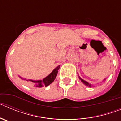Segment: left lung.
I'll list each match as a JSON object with an SVG mask.
<instances>
[{"label":"left lung","mask_w":121,"mask_h":121,"mask_svg":"<svg viewBox=\"0 0 121 121\" xmlns=\"http://www.w3.org/2000/svg\"><path fill=\"white\" fill-rule=\"evenodd\" d=\"M79 79L81 80V81H82V82H83V83H84V84H85V85H86V86H90V87H91V85L90 84H89L88 82H86V81H84V80L82 79H81V78H80L79 76ZM104 80H105V79H104Z\"/></svg>","instance_id":"left-lung-1"}]
</instances>
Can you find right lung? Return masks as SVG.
<instances>
[{"label":"right lung","instance_id":"right-lung-1","mask_svg":"<svg viewBox=\"0 0 121 121\" xmlns=\"http://www.w3.org/2000/svg\"><path fill=\"white\" fill-rule=\"evenodd\" d=\"M60 66H57L56 68H54L51 73L48 76L45 78L43 80H39V81H33V80H26L25 79H23L21 77L20 78L23 80H26V82L31 86L33 87H39V88H42L43 86H47L50 84H51L55 79L56 77L57 74V72L59 69Z\"/></svg>","mask_w":121,"mask_h":121}]
</instances>
